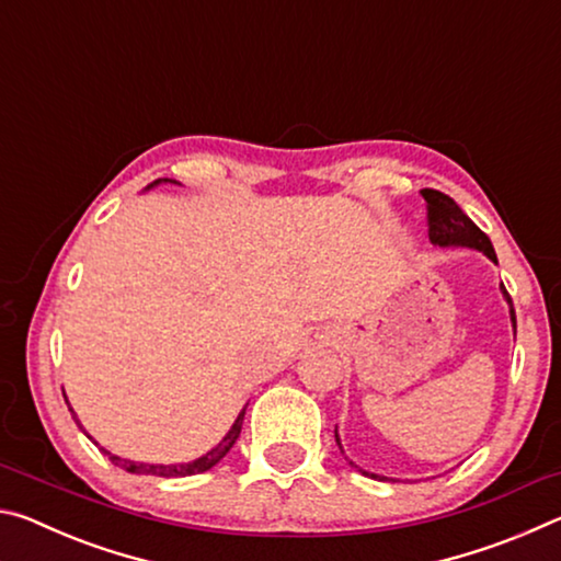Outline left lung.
Segmentation results:
<instances>
[{"instance_id": "8db88e82", "label": "left lung", "mask_w": 561, "mask_h": 561, "mask_svg": "<svg viewBox=\"0 0 561 561\" xmlns=\"http://www.w3.org/2000/svg\"><path fill=\"white\" fill-rule=\"evenodd\" d=\"M423 197L425 203H428V225H431V242L435 247H440V250H458V247H468V250H478L485 254L490 262L497 264V254L492 250V242L490 237L480 230L478 225H474L468 215H465L458 203L448 197L445 193H438V190H423ZM500 291H502V299L507 301V309H510V321H512V331L517 334V319H515V307H512V299L507 289L500 284ZM336 445L339 450L344 453V445H341L339 438V425H336ZM354 465V462H351ZM358 468V465H356ZM360 474H366V478H374V480H388L386 474H376V472H368L364 468H358Z\"/></svg>"}]
</instances>
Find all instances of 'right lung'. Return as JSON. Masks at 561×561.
Wrapping results in <instances>:
<instances>
[{
  "instance_id": "right-lung-1",
  "label": "right lung",
  "mask_w": 561,
  "mask_h": 561,
  "mask_svg": "<svg viewBox=\"0 0 561 561\" xmlns=\"http://www.w3.org/2000/svg\"><path fill=\"white\" fill-rule=\"evenodd\" d=\"M163 183H175V180L160 178V180H156V183H150L146 190L156 187V185H163ZM175 185H180V183H175ZM69 411H71V415H73L76 425H79V428L83 431V435H87V438H89L93 445H99V440H93L91 435H89V431L81 425L79 417H76L71 405H69ZM244 411H247V405L242 408L240 415L234 417L232 428L225 433V438H222L220 443H217L215 448H210L205 455H201V458L187 460V462H170V465H163V462H140V460H130V458H121V455H113L111 450L103 448V445H99V450H101L103 455H108V460H111L113 465H118V468L128 470V472H136V474H156V478H187V474H197V472H205V470L215 468V465L220 462L227 453H230V448L237 443V438H240L242 421H244Z\"/></svg>"
}]
</instances>
